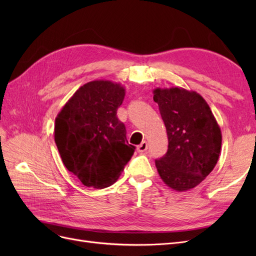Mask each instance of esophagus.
Listing matches in <instances>:
<instances>
[{"label":"esophagus","mask_w":256,"mask_h":256,"mask_svg":"<svg viewBox=\"0 0 256 256\" xmlns=\"http://www.w3.org/2000/svg\"><path fill=\"white\" fill-rule=\"evenodd\" d=\"M147 147H148V145H147V142L143 141L140 145L136 146V150H138V152H145L147 150Z\"/></svg>","instance_id":"1"}]
</instances>
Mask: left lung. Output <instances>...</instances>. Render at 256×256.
I'll return each mask as SVG.
<instances>
[{
  "instance_id": "8db88e82",
  "label": "left lung",
  "mask_w": 256,
  "mask_h": 256,
  "mask_svg": "<svg viewBox=\"0 0 256 256\" xmlns=\"http://www.w3.org/2000/svg\"><path fill=\"white\" fill-rule=\"evenodd\" d=\"M166 128V154L154 160L168 187L187 191L202 182L219 159L222 136L210 108L196 92L172 88L154 90Z\"/></svg>"
}]
</instances>
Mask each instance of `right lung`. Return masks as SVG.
I'll return each instance as SVG.
<instances>
[{"label":"right lung","mask_w":256,"mask_h":256,"mask_svg":"<svg viewBox=\"0 0 256 256\" xmlns=\"http://www.w3.org/2000/svg\"><path fill=\"white\" fill-rule=\"evenodd\" d=\"M125 90L110 81L84 84L58 113L54 140L63 164L86 187L114 184L132 157L126 127L116 113Z\"/></svg>","instance_id":"obj_1"}]
</instances>
